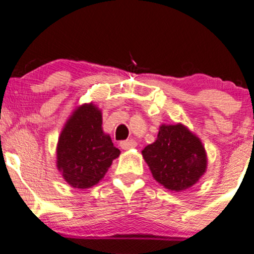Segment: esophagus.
I'll return each instance as SVG.
<instances>
[{
	"instance_id": "34e87169",
	"label": "esophagus",
	"mask_w": 254,
	"mask_h": 254,
	"mask_svg": "<svg viewBox=\"0 0 254 254\" xmlns=\"http://www.w3.org/2000/svg\"><path fill=\"white\" fill-rule=\"evenodd\" d=\"M136 141L135 139H127V141H124L121 143V148L123 150H130V149H133V148H136Z\"/></svg>"
}]
</instances>
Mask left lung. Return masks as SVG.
Segmentation results:
<instances>
[{"label":"left lung","mask_w":254,"mask_h":254,"mask_svg":"<svg viewBox=\"0 0 254 254\" xmlns=\"http://www.w3.org/2000/svg\"><path fill=\"white\" fill-rule=\"evenodd\" d=\"M142 155L154 179L176 192L197 184L208 166L202 141L182 123L160 125L155 142L148 144Z\"/></svg>","instance_id":"left-lung-1"}]
</instances>
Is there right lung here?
I'll list each match as a JSON object with an SVG mask.
<instances>
[{
	"label": "right lung",
	"instance_id": "right-lung-1",
	"mask_svg": "<svg viewBox=\"0 0 254 254\" xmlns=\"http://www.w3.org/2000/svg\"><path fill=\"white\" fill-rule=\"evenodd\" d=\"M57 168L74 189H89L103 179L121 150L103 130V113L93 103L72 111L57 143Z\"/></svg>",
	"mask_w": 254,
	"mask_h": 254
}]
</instances>
